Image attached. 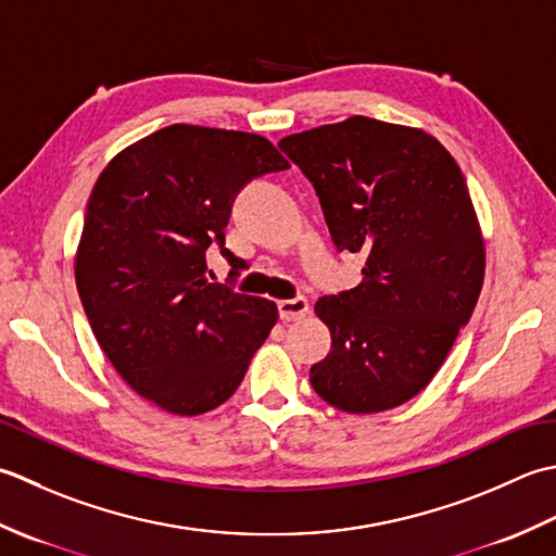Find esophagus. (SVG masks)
Segmentation results:
<instances>
[{
	"label": "esophagus",
	"instance_id": "esophagus-1",
	"mask_svg": "<svg viewBox=\"0 0 556 556\" xmlns=\"http://www.w3.org/2000/svg\"><path fill=\"white\" fill-rule=\"evenodd\" d=\"M278 314L282 321H300L309 314V302L304 298H294V300H280L278 302Z\"/></svg>",
	"mask_w": 556,
	"mask_h": 556
}]
</instances>
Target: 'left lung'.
Listing matches in <instances>:
<instances>
[{
  "mask_svg": "<svg viewBox=\"0 0 556 556\" xmlns=\"http://www.w3.org/2000/svg\"><path fill=\"white\" fill-rule=\"evenodd\" d=\"M336 247L365 256L362 282L314 314L331 353L309 381L338 410L399 407L444 365L484 280V240L458 163L432 134L371 117L290 134Z\"/></svg>",
  "mask_w": 556,
  "mask_h": 556,
  "instance_id": "left-lung-1",
  "label": "left lung"
}]
</instances>
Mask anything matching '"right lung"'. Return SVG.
Returning a JSON list of instances; mask_svg holds the SVG:
<instances>
[{
	"label": "right lung",
	"instance_id": "obj_1",
	"mask_svg": "<svg viewBox=\"0 0 556 556\" xmlns=\"http://www.w3.org/2000/svg\"><path fill=\"white\" fill-rule=\"evenodd\" d=\"M290 167L258 134L169 124L119 151L90 191L74 274L88 324L129 387L165 413L225 403L278 321L276 302L206 278L249 179Z\"/></svg>",
	"mask_w": 556,
	"mask_h": 556
}]
</instances>
